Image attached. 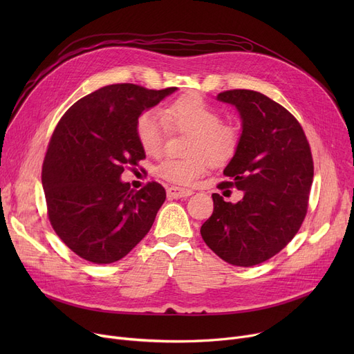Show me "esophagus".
<instances>
[{
  "label": "esophagus",
  "instance_id": "34e87169",
  "mask_svg": "<svg viewBox=\"0 0 354 354\" xmlns=\"http://www.w3.org/2000/svg\"><path fill=\"white\" fill-rule=\"evenodd\" d=\"M166 194L169 198H185V196H191L194 194L192 189H185V188H179V187H169L166 189Z\"/></svg>",
  "mask_w": 354,
  "mask_h": 354
}]
</instances>
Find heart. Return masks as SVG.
<instances>
[{"label":"heart","mask_w":354,"mask_h":354,"mask_svg":"<svg viewBox=\"0 0 354 354\" xmlns=\"http://www.w3.org/2000/svg\"><path fill=\"white\" fill-rule=\"evenodd\" d=\"M219 111L198 95H185L162 110L146 111L136 132L145 152L158 156L163 151L166 124L192 133L189 153L185 159L167 158L158 166V175L166 180L188 185L205 174L211 162H230L239 146V132L232 124L221 123Z\"/></svg>","instance_id":"heart-1"}]
</instances>
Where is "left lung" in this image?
Returning <instances> with one entry per match:
<instances>
[{
	"label": "left lung",
	"instance_id": "left-lung-1",
	"mask_svg": "<svg viewBox=\"0 0 354 354\" xmlns=\"http://www.w3.org/2000/svg\"><path fill=\"white\" fill-rule=\"evenodd\" d=\"M216 99L241 119L239 146L225 166L243 191L236 203L212 194L214 212L203 222L205 244L228 264L251 267L280 252L300 230L313 183V158L304 130L281 104L254 90H228Z\"/></svg>",
	"mask_w": 354,
	"mask_h": 354
}]
</instances>
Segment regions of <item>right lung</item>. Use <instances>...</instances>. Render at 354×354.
<instances>
[{
    "mask_svg": "<svg viewBox=\"0 0 354 354\" xmlns=\"http://www.w3.org/2000/svg\"><path fill=\"white\" fill-rule=\"evenodd\" d=\"M176 90L110 84L74 103L55 126L41 175L48 218L83 259L119 261L152 228L163 187L149 182L133 191L120 176L146 158L136 132L140 115Z\"/></svg>",
    "mask_w": 354,
    "mask_h": 354,
    "instance_id": "1",
    "label": "right lung"
}]
</instances>
